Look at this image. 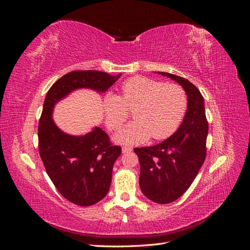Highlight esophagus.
Here are the masks:
<instances>
[{"label": "esophagus", "mask_w": 250, "mask_h": 250, "mask_svg": "<svg viewBox=\"0 0 250 250\" xmlns=\"http://www.w3.org/2000/svg\"><path fill=\"white\" fill-rule=\"evenodd\" d=\"M131 151H132V148H131V147H126V146H124V147L122 148V152H123V153L131 152Z\"/></svg>", "instance_id": "1"}]
</instances>
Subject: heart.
<instances>
[{
  "instance_id": "heart-1",
  "label": "heart",
  "mask_w": 250,
  "mask_h": 250,
  "mask_svg": "<svg viewBox=\"0 0 250 250\" xmlns=\"http://www.w3.org/2000/svg\"><path fill=\"white\" fill-rule=\"evenodd\" d=\"M188 106L184 88L174 83L135 76L121 86V95L106 94L103 99L105 124L116 131L133 110L135 122L121 130L115 140L120 144L134 145L150 139L164 140L177 130Z\"/></svg>"
}]
</instances>
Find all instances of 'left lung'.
Returning a JSON list of instances; mask_svg holds the SVG:
<instances>
[{"instance_id": "8db88e82", "label": "left lung", "mask_w": 250, "mask_h": 250, "mask_svg": "<svg viewBox=\"0 0 250 250\" xmlns=\"http://www.w3.org/2000/svg\"><path fill=\"white\" fill-rule=\"evenodd\" d=\"M176 81L188 97V109L175 133L151 147L134 148L141 166L140 187L153 202L166 204L184 195L197 175L207 155L208 123L199 89L188 80L157 72Z\"/></svg>"}]
</instances>
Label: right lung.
Wrapping results in <instances>:
<instances>
[{"mask_svg":"<svg viewBox=\"0 0 250 250\" xmlns=\"http://www.w3.org/2000/svg\"><path fill=\"white\" fill-rule=\"evenodd\" d=\"M121 76L100 71H74L51 86L43 102L39 124V150L44 168L59 193L80 207H88L106 196L112 167L121 147L112 146L100 127L84 135L60 130L52 119L55 104L73 90L90 88L104 93Z\"/></svg>","mask_w":250,"mask_h":250,"instance_id":"add662e5","label":"right lung"}]
</instances>
